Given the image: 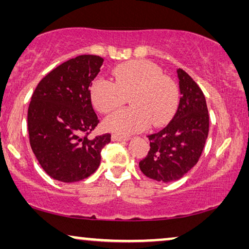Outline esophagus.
Segmentation results:
<instances>
[{"label":"esophagus","instance_id":"esophagus-1","mask_svg":"<svg viewBox=\"0 0 249 249\" xmlns=\"http://www.w3.org/2000/svg\"><path fill=\"white\" fill-rule=\"evenodd\" d=\"M129 137H125V136H120V135H112V141L113 142H127Z\"/></svg>","mask_w":249,"mask_h":249}]
</instances>
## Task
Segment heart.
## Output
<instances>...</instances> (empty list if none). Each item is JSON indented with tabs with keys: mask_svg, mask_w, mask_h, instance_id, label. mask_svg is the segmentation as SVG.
<instances>
[{
	"mask_svg": "<svg viewBox=\"0 0 249 249\" xmlns=\"http://www.w3.org/2000/svg\"><path fill=\"white\" fill-rule=\"evenodd\" d=\"M114 80L98 77L90 87V96L98 111L107 113L124 103V95L131 107L120 108L104 120V128L117 135H131L147 127L160 125L171 117L178 102V89L163 76L156 64L145 60L131 61L114 68Z\"/></svg>",
	"mask_w": 249,
	"mask_h": 249,
	"instance_id": "obj_1",
	"label": "heart"
}]
</instances>
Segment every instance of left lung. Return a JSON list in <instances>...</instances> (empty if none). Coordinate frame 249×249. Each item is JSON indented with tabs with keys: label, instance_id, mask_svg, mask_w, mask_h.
Wrapping results in <instances>:
<instances>
[{
	"label": "left lung",
	"instance_id": "1",
	"mask_svg": "<svg viewBox=\"0 0 249 249\" xmlns=\"http://www.w3.org/2000/svg\"><path fill=\"white\" fill-rule=\"evenodd\" d=\"M179 107L162 130L147 136L151 148L139 162L142 172L156 181L172 182L190 171L202 155L209 136V111L203 91L182 69H177Z\"/></svg>",
	"mask_w": 249,
	"mask_h": 249
}]
</instances>
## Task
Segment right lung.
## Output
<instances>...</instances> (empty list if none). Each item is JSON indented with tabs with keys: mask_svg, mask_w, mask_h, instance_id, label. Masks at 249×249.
<instances>
[{
	"mask_svg": "<svg viewBox=\"0 0 249 249\" xmlns=\"http://www.w3.org/2000/svg\"><path fill=\"white\" fill-rule=\"evenodd\" d=\"M103 59L79 55L47 73L37 85L28 108L30 146L47 175L62 182H76L100 166L101 151L111 135H87L98 122L91 105L90 87Z\"/></svg>",
	"mask_w": 249,
	"mask_h": 249,
	"instance_id": "right-lung-1",
	"label": "right lung"
}]
</instances>
